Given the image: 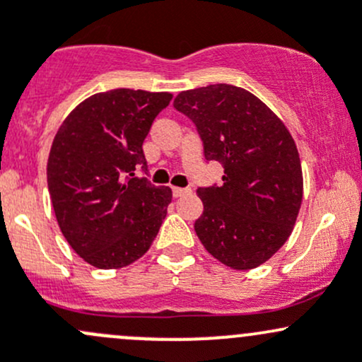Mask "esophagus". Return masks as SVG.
<instances>
[{
    "label": "esophagus",
    "instance_id": "obj_1",
    "mask_svg": "<svg viewBox=\"0 0 362 362\" xmlns=\"http://www.w3.org/2000/svg\"><path fill=\"white\" fill-rule=\"evenodd\" d=\"M189 192H192L189 188H177V186H174V188H173V195L176 198L186 195V193H189Z\"/></svg>",
    "mask_w": 362,
    "mask_h": 362
}]
</instances>
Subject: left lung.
Wrapping results in <instances>:
<instances>
[{"instance_id":"obj_1","label":"left lung","mask_w":362,"mask_h":362,"mask_svg":"<svg viewBox=\"0 0 362 362\" xmlns=\"http://www.w3.org/2000/svg\"><path fill=\"white\" fill-rule=\"evenodd\" d=\"M174 108L195 124L205 160L224 169L223 185L197 189L204 202L197 236L226 266L254 269L297 221L304 182L293 138L257 96L231 84L182 91Z\"/></svg>"}]
</instances>
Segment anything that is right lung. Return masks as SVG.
Wrapping results in <instances>:
<instances>
[{
  "label": "right lung",
  "instance_id": "right-lung-1",
  "mask_svg": "<svg viewBox=\"0 0 362 362\" xmlns=\"http://www.w3.org/2000/svg\"><path fill=\"white\" fill-rule=\"evenodd\" d=\"M170 93L112 89L64 120L48 158V189L65 240L88 264L115 269L141 257L173 192L148 177L143 141Z\"/></svg>",
  "mask_w": 362,
  "mask_h": 362
}]
</instances>
